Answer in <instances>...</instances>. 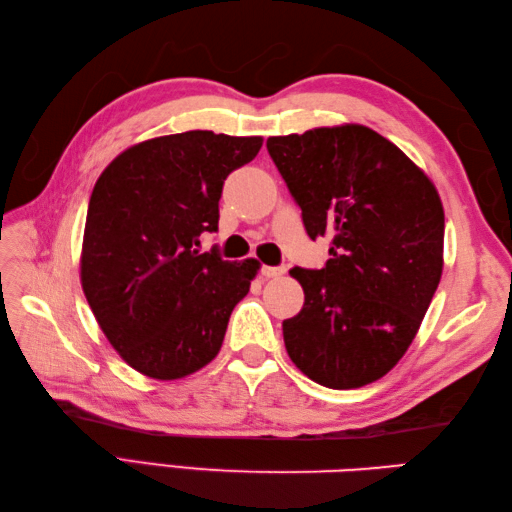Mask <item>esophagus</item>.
<instances>
[{
	"label": "esophagus",
	"instance_id": "1",
	"mask_svg": "<svg viewBox=\"0 0 512 512\" xmlns=\"http://www.w3.org/2000/svg\"><path fill=\"white\" fill-rule=\"evenodd\" d=\"M286 273L284 266H262V275L266 279H273V277H281Z\"/></svg>",
	"mask_w": 512,
	"mask_h": 512
}]
</instances>
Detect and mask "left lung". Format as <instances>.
Returning a JSON list of instances; mask_svg holds the SVG:
<instances>
[{
    "instance_id": "left-lung-1",
    "label": "left lung",
    "mask_w": 512,
    "mask_h": 512,
    "mask_svg": "<svg viewBox=\"0 0 512 512\" xmlns=\"http://www.w3.org/2000/svg\"><path fill=\"white\" fill-rule=\"evenodd\" d=\"M266 147L308 235L332 237L321 270H290L306 301L281 325L288 356L323 387L374 383L409 350L440 284V195L365 125L273 136Z\"/></svg>"
}]
</instances>
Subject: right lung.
Wrapping results in <instances>:
<instances>
[{"label":"right lung","instance_id":"add662e5","mask_svg":"<svg viewBox=\"0 0 512 512\" xmlns=\"http://www.w3.org/2000/svg\"><path fill=\"white\" fill-rule=\"evenodd\" d=\"M262 136L202 132L143 140L94 184L81 286L107 341L136 372L178 380L217 356L259 262L200 253L217 231L224 180L257 156Z\"/></svg>","mask_w":512,"mask_h":512}]
</instances>
